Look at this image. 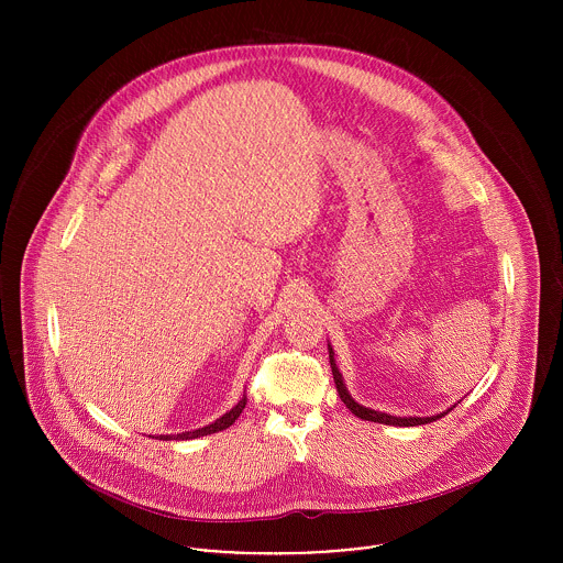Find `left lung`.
<instances>
[{"mask_svg": "<svg viewBox=\"0 0 563 563\" xmlns=\"http://www.w3.org/2000/svg\"><path fill=\"white\" fill-rule=\"evenodd\" d=\"M327 349H329V364H331V373H333V382H335V388H338V395H340V399L342 402L357 416V418H362V420H371V422H384V424H395V427H416V424H427V422H433V420H438V418H442L444 413H449L453 407H449L446 411H442V413H435V416H395V413H386V411H377V409H371V407H364V405H360V402L355 401L351 395H349V390H346V384H344V379H342V373L338 371V366H335V360H333V349H331V344H327Z\"/></svg>", "mask_w": 563, "mask_h": 563, "instance_id": "1", "label": "left lung"}]
</instances>
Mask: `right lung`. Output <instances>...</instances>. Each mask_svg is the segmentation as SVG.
Segmentation results:
<instances>
[{
	"label": "right lung",
	"instance_id": "add662e5",
	"mask_svg": "<svg viewBox=\"0 0 563 563\" xmlns=\"http://www.w3.org/2000/svg\"><path fill=\"white\" fill-rule=\"evenodd\" d=\"M244 405H246V397L242 395L241 401L236 402L230 411H225L221 418H217L212 424H206V427L192 429V431H181L177 435H158L156 440H192V438H201V435H210V433L223 431V429H228V427H232L236 422V418L241 416Z\"/></svg>",
	"mask_w": 563,
	"mask_h": 563
}]
</instances>
